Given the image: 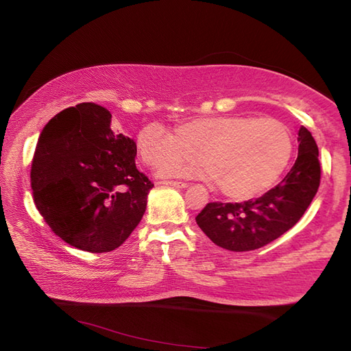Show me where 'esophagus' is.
<instances>
[{"instance_id":"34e87169","label":"esophagus","mask_w":351,"mask_h":351,"mask_svg":"<svg viewBox=\"0 0 351 351\" xmlns=\"http://www.w3.org/2000/svg\"><path fill=\"white\" fill-rule=\"evenodd\" d=\"M162 184L171 185V187H176V189H187L189 187V182H181V181H164Z\"/></svg>"}]
</instances>
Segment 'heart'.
I'll return each mask as SVG.
<instances>
[{"label": "heart", "instance_id": "obj_1", "mask_svg": "<svg viewBox=\"0 0 351 351\" xmlns=\"http://www.w3.org/2000/svg\"><path fill=\"white\" fill-rule=\"evenodd\" d=\"M293 134L274 117L213 116L181 123L176 132L149 123L137 136L140 158L169 176H208L232 199L255 197L285 171L293 155ZM205 158L210 168L180 160ZM172 164L170 165L169 162Z\"/></svg>", "mask_w": 351, "mask_h": 351}]
</instances>
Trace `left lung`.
Returning a JSON list of instances; mask_svg holds the SVG:
<instances>
[{"label":"left lung","mask_w":351,"mask_h":351,"mask_svg":"<svg viewBox=\"0 0 351 351\" xmlns=\"http://www.w3.org/2000/svg\"><path fill=\"white\" fill-rule=\"evenodd\" d=\"M322 180L318 146L299 130V155L280 184L245 202H210L197 214L199 228L213 243L232 252H249L274 241L308 210Z\"/></svg>","instance_id":"left-lung-1"}]
</instances>
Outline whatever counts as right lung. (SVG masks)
Returning a JSON list of instances; mask_svg holds the SVG:
<instances>
[{
  "instance_id": "obj_1",
  "label": "right lung",
  "mask_w": 351,
  "mask_h": 351,
  "mask_svg": "<svg viewBox=\"0 0 351 351\" xmlns=\"http://www.w3.org/2000/svg\"><path fill=\"white\" fill-rule=\"evenodd\" d=\"M136 155V141L111 130L107 108L83 102L52 117L29 171L34 205L52 232L90 253L123 244L154 187Z\"/></svg>"
}]
</instances>
